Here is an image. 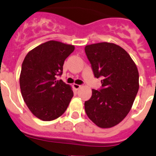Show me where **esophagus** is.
<instances>
[{
	"instance_id": "1",
	"label": "esophagus",
	"mask_w": 156,
	"mask_h": 156,
	"mask_svg": "<svg viewBox=\"0 0 156 156\" xmlns=\"http://www.w3.org/2000/svg\"><path fill=\"white\" fill-rule=\"evenodd\" d=\"M73 87H75V88L76 89V90H78V89H79L80 87H81V85H80V84H73Z\"/></svg>"
}]
</instances>
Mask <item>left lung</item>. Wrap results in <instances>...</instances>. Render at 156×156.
Listing matches in <instances>:
<instances>
[{
	"label": "left lung",
	"mask_w": 156,
	"mask_h": 156,
	"mask_svg": "<svg viewBox=\"0 0 156 156\" xmlns=\"http://www.w3.org/2000/svg\"><path fill=\"white\" fill-rule=\"evenodd\" d=\"M86 55L101 88L92 89L84 109L92 122L101 128L116 126L130 110L139 90V72L130 55L110 43L86 46Z\"/></svg>",
	"instance_id": "left-lung-1"
}]
</instances>
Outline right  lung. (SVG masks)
<instances>
[{"mask_svg":"<svg viewBox=\"0 0 156 156\" xmlns=\"http://www.w3.org/2000/svg\"><path fill=\"white\" fill-rule=\"evenodd\" d=\"M74 46L48 41L28 52L20 76L21 94L30 111L39 119L50 121L65 113L74 94L69 84L57 80L65 60Z\"/></svg>","mask_w":156,"mask_h":156,"instance_id":"right-lung-1","label":"right lung"}]
</instances>
